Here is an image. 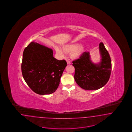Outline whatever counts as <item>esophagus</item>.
Segmentation results:
<instances>
[{"label":"esophagus","instance_id":"1","mask_svg":"<svg viewBox=\"0 0 132 132\" xmlns=\"http://www.w3.org/2000/svg\"><path fill=\"white\" fill-rule=\"evenodd\" d=\"M66 61H67V64H69H69H71L70 61H69V60H66Z\"/></svg>","mask_w":132,"mask_h":132}]
</instances>
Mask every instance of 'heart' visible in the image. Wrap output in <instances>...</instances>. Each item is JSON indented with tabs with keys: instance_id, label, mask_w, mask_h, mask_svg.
<instances>
[{
	"instance_id": "b5f03b06",
	"label": "heart",
	"mask_w": 132,
	"mask_h": 132,
	"mask_svg": "<svg viewBox=\"0 0 132 132\" xmlns=\"http://www.w3.org/2000/svg\"><path fill=\"white\" fill-rule=\"evenodd\" d=\"M55 49L56 52L61 56L64 55V51L66 53H71V57L73 59H79L84 53V48L81 46V44H67L63 47V52L62 49L59 46H56Z\"/></svg>"
}]
</instances>
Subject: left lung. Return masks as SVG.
Masks as SVG:
<instances>
[{"instance_id": "obj_1", "label": "left lung", "mask_w": 132, "mask_h": 132, "mask_svg": "<svg viewBox=\"0 0 132 132\" xmlns=\"http://www.w3.org/2000/svg\"><path fill=\"white\" fill-rule=\"evenodd\" d=\"M100 61L97 64L91 60L89 52H84L79 59L72 61L75 68V80L85 90H96L108 83L111 72V60L103 43L99 44Z\"/></svg>"}]
</instances>
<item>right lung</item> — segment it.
Segmentation results:
<instances>
[{
  "label": "right lung",
  "mask_w": 132,
  "mask_h": 132,
  "mask_svg": "<svg viewBox=\"0 0 132 132\" xmlns=\"http://www.w3.org/2000/svg\"><path fill=\"white\" fill-rule=\"evenodd\" d=\"M67 64L53 56L52 49L32 42L24 49L21 70L29 87L40 95L55 92Z\"/></svg>",
  "instance_id": "obj_1"
}]
</instances>
